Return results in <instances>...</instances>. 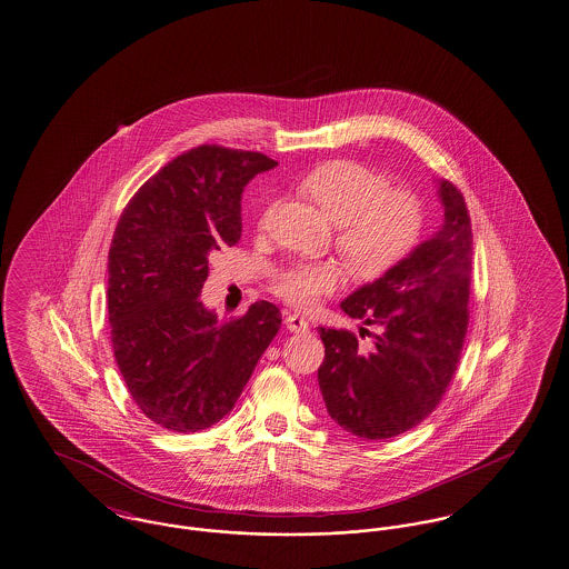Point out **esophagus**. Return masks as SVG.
Segmentation results:
<instances>
[{
  "label": "esophagus",
  "mask_w": 569,
  "mask_h": 569,
  "mask_svg": "<svg viewBox=\"0 0 569 569\" xmlns=\"http://www.w3.org/2000/svg\"><path fill=\"white\" fill-rule=\"evenodd\" d=\"M284 326H287L289 332H308L309 330L308 320L301 318L299 313H289V316L284 318Z\"/></svg>",
  "instance_id": "1"
}]
</instances>
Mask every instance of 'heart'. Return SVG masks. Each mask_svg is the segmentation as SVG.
Masks as SVG:
<instances>
[{"instance_id":"heart-1","label":"heart","mask_w":569,"mask_h":569,"mask_svg":"<svg viewBox=\"0 0 569 569\" xmlns=\"http://www.w3.org/2000/svg\"><path fill=\"white\" fill-rule=\"evenodd\" d=\"M299 191L337 227V247L359 277L385 274L418 241V199L403 189H387V180L361 163H320L299 182ZM341 282V268L335 263L297 261L278 270L272 289L295 308H311Z\"/></svg>"}]
</instances>
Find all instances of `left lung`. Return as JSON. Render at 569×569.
I'll list each match as a JSON object with an SVG mask.
<instances>
[{
    "label": "left lung",
    "mask_w": 569,
    "mask_h": 569,
    "mask_svg": "<svg viewBox=\"0 0 569 569\" xmlns=\"http://www.w3.org/2000/svg\"><path fill=\"white\" fill-rule=\"evenodd\" d=\"M437 187L439 230L341 303L347 316L380 328L372 347H359L349 330L320 328L326 409L359 439H392L422 422L459 363L470 318V213L455 184L437 180Z\"/></svg>",
    "instance_id": "left-lung-1"
}]
</instances>
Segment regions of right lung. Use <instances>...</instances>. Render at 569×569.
I'll return each instance as SVG.
<instances>
[{
    "label": "right lung",
    "mask_w": 569,
    "mask_h": 569,
    "mask_svg": "<svg viewBox=\"0 0 569 569\" xmlns=\"http://www.w3.org/2000/svg\"><path fill=\"white\" fill-rule=\"evenodd\" d=\"M274 160L258 151L199 146L166 163L130 199L108 253V309L116 363L151 422L199 432L234 407L280 309L258 301L218 322L199 299L208 260L241 239V196Z\"/></svg>",
    "instance_id": "obj_1"
}]
</instances>
